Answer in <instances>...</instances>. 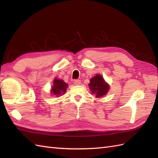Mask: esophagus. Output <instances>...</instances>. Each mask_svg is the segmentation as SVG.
<instances>
[{"instance_id": "obj_1", "label": "esophagus", "mask_w": 158, "mask_h": 158, "mask_svg": "<svg viewBox=\"0 0 158 158\" xmlns=\"http://www.w3.org/2000/svg\"><path fill=\"white\" fill-rule=\"evenodd\" d=\"M74 83H75V85H80L81 84V81H80L79 79H75L74 80Z\"/></svg>"}]
</instances>
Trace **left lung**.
I'll return each instance as SVG.
<instances>
[{"label":"left lung","instance_id":"1","mask_svg":"<svg viewBox=\"0 0 158 158\" xmlns=\"http://www.w3.org/2000/svg\"><path fill=\"white\" fill-rule=\"evenodd\" d=\"M89 86L92 94H96V97L105 96L109 89V85L105 81L103 77L100 75H97L91 79Z\"/></svg>","mask_w":158,"mask_h":158}]
</instances>
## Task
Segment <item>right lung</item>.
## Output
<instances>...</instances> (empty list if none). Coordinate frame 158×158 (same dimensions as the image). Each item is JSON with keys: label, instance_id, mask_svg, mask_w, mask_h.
Returning <instances> with one entry per match:
<instances>
[{"label": "right lung", "instance_id": "obj_1", "mask_svg": "<svg viewBox=\"0 0 158 158\" xmlns=\"http://www.w3.org/2000/svg\"><path fill=\"white\" fill-rule=\"evenodd\" d=\"M67 88V84L62 80L55 79L53 81V86L52 87V92L56 96H59L62 93H65Z\"/></svg>", "mask_w": 158, "mask_h": 158}]
</instances>
